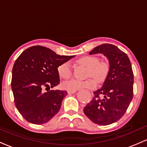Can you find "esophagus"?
Returning <instances> with one entry per match:
<instances>
[{
    "label": "esophagus",
    "instance_id": "1",
    "mask_svg": "<svg viewBox=\"0 0 147 147\" xmlns=\"http://www.w3.org/2000/svg\"><path fill=\"white\" fill-rule=\"evenodd\" d=\"M76 92V90H68V94H75Z\"/></svg>",
    "mask_w": 147,
    "mask_h": 147
}]
</instances>
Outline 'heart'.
I'll list each match as a JSON object with an SVG mask.
<instances>
[{"label":"heart","mask_w":147,"mask_h":147,"mask_svg":"<svg viewBox=\"0 0 147 147\" xmlns=\"http://www.w3.org/2000/svg\"><path fill=\"white\" fill-rule=\"evenodd\" d=\"M78 62L88 67L87 77L91 78L81 81L72 79L63 82L62 86L68 90L88 88L92 89L96 86V81L102 83L105 80L109 72V63L107 61H99L96 56L86 55L80 58ZM58 74L61 78L69 79L72 75V69L70 63L66 61L61 63L57 68ZM93 78H92L91 77Z\"/></svg>","instance_id":"1"}]
</instances>
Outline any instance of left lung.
Here are the masks:
<instances>
[{"label":"left lung","mask_w":147,"mask_h":147,"mask_svg":"<svg viewBox=\"0 0 147 147\" xmlns=\"http://www.w3.org/2000/svg\"><path fill=\"white\" fill-rule=\"evenodd\" d=\"M102 53L109 60V72L102 88L84 109L95 124L108 125L124 116L134 96V73L128 56L116 46L103 44L90 52Z\"/></svg>","instance_id":"1"}]
</instances>
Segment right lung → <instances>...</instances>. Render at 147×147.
Instances as JSON below:
<instances>
[{
    "label": "right lung",
    "mask_w": 147,
    "mask_h": 147,
    "mask_svg": "<svg viewBox=\"0 0 147 147\" xmlns=\"http://www.w3.org/2000/svg\"><path fill=\"white\" fill-rule=\"evenodd\" d=\"M75 56L57 55L50 49L33 46L17 58L12 69L14 103L29 123L42 125L59 112L67 95L65 90H47L59 84L57 68Z\"/></svg>",
    "instance_id": "add662e5"
}]
</instances>
